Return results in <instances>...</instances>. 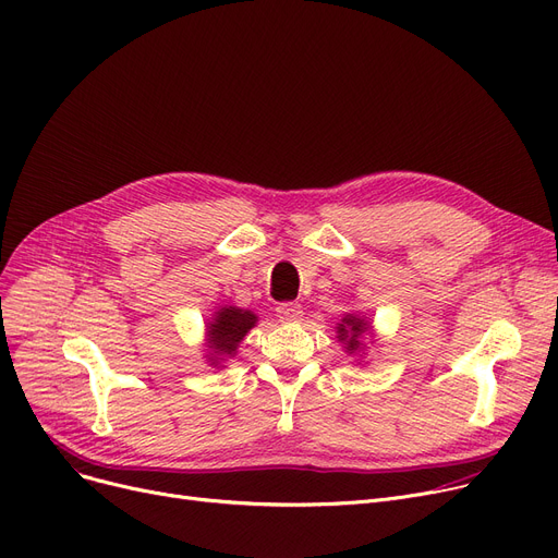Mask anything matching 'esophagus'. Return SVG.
<instances>
[{"label":"esophagus","instance_id":"obj_1","mask_svg":"<svg viewBox=\"0 0 558 558\" xmlns=\"http://www.w3.org/2000/svg\"><path fill=\"white\" fill-rule=\"evenodd\" d=\"M278 318L284 320V324H296L303 316V307L299 303H280L278 305Z\"/></svg>","mask_w":558,"mask_h":558}]
</instances>
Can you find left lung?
Returning a JSON list of instances; mask_svg holds the SVG:
<instances>
[{"label": "left lung", "instance_id": "left-lung-1", "mask_svg": "<svg viewBox=\"0 0 558 558\" xmlns=\"http://www.w3.org/2000/svg\"><path fill=\"white\" fill-rule=\"evenodd\" d=\"M371 330L368 320L357 314H345L341 318V324H337V339L343 343L348 355H355L364 348V335Z\"/></svg>", "mask_w": 558, "mask_h": 558}]
</instances>
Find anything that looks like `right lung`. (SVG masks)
<instances>
[{
  "instance_id": "1",
  "label": "right lung",
  "mask_w": 558,
  "mask_h": 558,
  "mask_svg": "<svg viewBox=\"0 0 558 558\" xmlns=\"http://www.w3.org/2000/svg\"><path fill=\"white\" fill-rule=\"evenodd\" d=\"M257 324V316L251 310H240L226 305L215 312L208 324V348H210V364L217 366L223 357H232L238 353L240 341L246 332Z\"/></svg>"
}]
</instances>
